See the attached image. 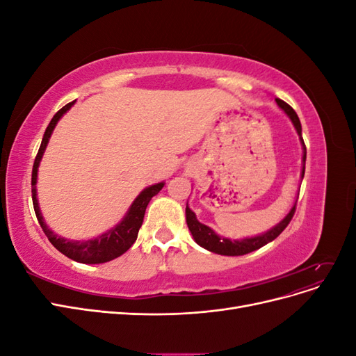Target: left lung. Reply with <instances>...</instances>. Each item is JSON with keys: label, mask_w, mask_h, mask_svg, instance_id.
Masks as SVG:
<instances>
[{"label": "left lung", "mask_w": 356, "mask_h": 356, "mask_svg": "<svg viewBox=\"0 0 356 356\" xmlns=\"http://www.w3.org/2000/svg\"><path fill=\"white\" fill-rule=\"evenodd\" d=\"M276 104L279 105V108L284 110V113L289 117V120L293 122L296 131L301 139V145H303V169H301V179H303L305 165H306V145H305L303 138H301L300 118H298L297 113L282 99H276ZM294 212H296V203H294V207L291 208V211L288 212L286 217L281 222L276 224L275 227H272L270 230H267L266 233H263L260 236H254V238H246V239H241V241H232L227 238H222V236H218L211 227H208V225L199 222L196 218V213L188 208V204L186 207V218H187L188 230L191 232L193 238H195L196 243L200 245L202 248H204V250H208L215 254H220V255H245V254H250L255 250H260L261 246L275 241L277 236L285 230L289 221L293 220Z\"/></svg>", "instance_id": "1"}]
</instances>
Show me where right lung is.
<instances>
[{
  "label": "right lung",
  "instance_id": "1",
  "mask_svg": "<svg viewBox=\"0 0 356 356\" xmlns=\"http://www.w3.org/2000/svg\"><path fill=\"white\" fill-rule=\"evenodd\" d=\"M74 104H75V101L67 104L63 108H60L55 115H53L51 122L49 123V126L46 129L44 136H42V141H41L40 149H38L35 161H34V168H32V178H31L32 203H34V211H35L37 220L41 225L42 232L46 233L50 243L55 246L59 252L67 255L68 258H71V260L83 263V264H101V263L111 261V260H114V258L120 257L135 243V241L138 238V232H139V229H141L143 221H144L147 204L149 203V200H152L153 196H156L157 193L163 188L165 182H159V184L144 188L141 193H139L138 197L134 200V203L131 204V208H129V211L126 212L124 218L118 222L115 227L98 236V238L89 239V241H70L65 238H60V236H58L56 233H53L47 227V224L44 222V218H42L40 207H38L37 174H38L40 161L42 159V154H44V149L49 144V139L51 136L53 129H55V126L60 120V117L65 114Z\"/></svg>",
  "mask_w": 356,
  "mask_h": 356
}]
</instances>
